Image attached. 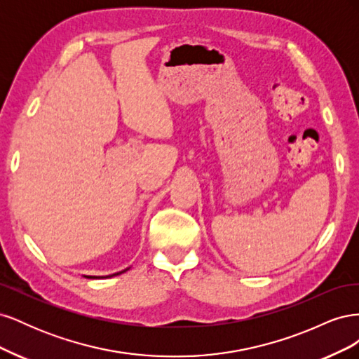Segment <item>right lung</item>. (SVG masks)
<instances>
[{"label":"right lung","instance_id":"obj_1","mask_svg":"<svg viewBox=\"0 0 359 359\" xmlns=\"http://www.w3.org/2000/svg\"><path fill=\"white\" fill-rule=\"evenodd\" d=\"M127 269H124V271H119V273H116V274H112V276H106V277H95V276H85V277H88V278H109V277H114V276H119V274H123V273H126Z\"/></svg>","mask_w":359,"mask_h":359}]
</instances>
